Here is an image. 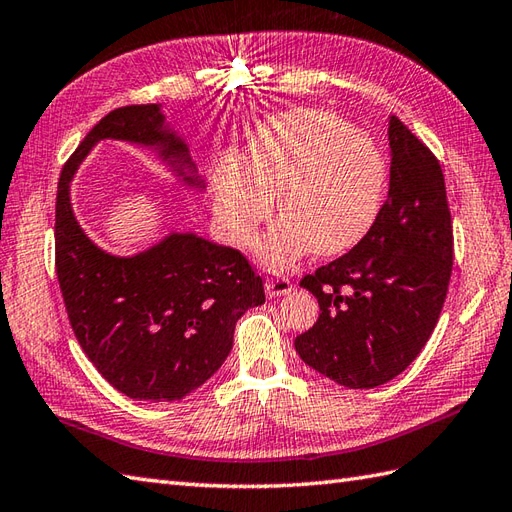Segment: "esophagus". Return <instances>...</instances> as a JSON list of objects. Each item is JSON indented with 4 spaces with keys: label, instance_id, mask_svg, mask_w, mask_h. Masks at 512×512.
<instances>
[{
    "label": "esophagus",
    "instance_id": "esophagus-1",
    "mask_svg": "<svg viewBox=\"0 0 512 512\" xmlns=\"http://www.w3.org/2000/svg\"><path fill=\"white\" fill-rule=\"evenodd\" d=\"M292 290V281L288 277H268L266 279V294L268 296H281V294H288Z\"/></svg>",
    "mask_w": 512,
    "mask_h": 512
}]
</instances>
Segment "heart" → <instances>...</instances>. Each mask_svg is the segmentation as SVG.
Segmentation results:
<instances>
[{"label":"heart","mask_w":512,"mask_h":512,"mask_svg":"<svg viewBox=\"0 0 512 512\" xmlns=\"http://www.w3.org/2000/svg\"><path fill=\"white\" fill-rule=\"evenodd\" d=\"M388 168L375 141L331 111L301 109L261 124L251 159L227 157L216 172V216L235 246L251 242L277 198L281 222L255 244L266 266L358 244L382 207Z\"/></svg>","instance_id":"obj_1"}]
</instances>
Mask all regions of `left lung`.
<instances>
[{
    "mask_svg": "<svg viewBox=\"0 0 512 512\" xmlns=\"http://www.w3.org/2000/svg\"><path fill=\"white\" fill-rule=\"evenodd\" d=\"M388 141L390 187L373 227L301 279L320 314L296 336V353L347 388L382 386L406 371L438 323L454 264L441 163L395 115Z\"/></svg>",
    "mask_w": 512,
    "mask_h": 512,
    "instance_id": "left-lung-1",
    "label": "left lung"
}]
</instances>
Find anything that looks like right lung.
<instances>
[{
  "instance_id": "1",
  "label": "right lung",
  "mask_w": 512,
  "mask_h": 512,
  "mask_svg": "<svg viewBox=\"0 0 512 512\" xmlns=\"http://www.w3.org/2000/svg\"><path fill=\"white\" fill-rule=\"evenodd\" d=\"M102 139L152 150L187 187L205 189L159 104L111 111L65 163L56 194V275L82 351L113 388L137 401H181L218 371L235 323L266 301L246 257L192 231L120 257L80 227L69 183Z\"/></svg>"
}]
</instances>
